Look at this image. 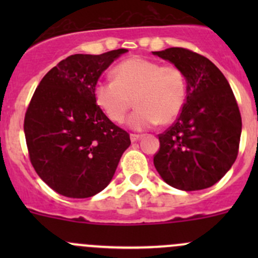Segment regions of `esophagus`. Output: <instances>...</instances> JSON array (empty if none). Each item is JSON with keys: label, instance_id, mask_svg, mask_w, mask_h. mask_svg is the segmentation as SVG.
<instances>
[{"label": "esophagus", "instance_id": "34e87169", "mask_svg": "<svg viewBox=\"0 0 258 258\" xmlns=\"http://www.w3.org/2000/svg\"><path fill=\"white\" fill-rule=\"evenodd\" d=\"M130 139H131L132 142H136V141H139L140 139H141V136H140V135H134V134H131V135H130Z\"/></svg>", "mask_w": 258, "mask_h": 258}]
</instances>
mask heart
Wrapping results in <instances>:
<instances>
[{
  "label": "heart",
  "mask_w": 258,
  "mask_h": 258,
  "mask_svg": "<svg viewBox=\"0 0 258 258\" xmlns=\"http://www.w3.org/2000/svg\"><path fill=\"white\" fill-rule=\"evenodd\" d=\"M113 80L98 81L93 88L96 105L114 123L123 122L132 106L128 126L141 131L156 123L170 124L182 112L187 100V79L175 64H162L144 57L119 62Z\"/></svg>",
  "instance_id": "heart-1"
}]
</instances>
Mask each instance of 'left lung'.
<instances>
[{"label": "left lung", "mask_w": 258, "mask_h": 258, "mask_svg": "<svg viewBox=\"0 0 258 258\" xmlns=\"http://www.w3.org/2000/svg\"><path fill=\"white\" fill-rule=\"evenodd\" d=\"M184 72L187 100L175 123L158 135L153 165L175 188L197 191L213 186L237 158L241 113L230 83L205 56L182 47L156 51Z\"/></svg>", "instance_id": "obj_1"}]
</instances>
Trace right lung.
<instances>
[{
  "label": "right lung",
  "instance_id": "obj_1",
  "mask_svg": "<svg viewBox=\"0 0 258 258\" xmlns=\"http://www.w3.org/2000/svg\"><path fill=\"white\" fill-rule=\"evenodd\" d=\"M126 48L72 54L49 70L25 114L26 144L33 168L62 196L87 199L112 179L130 135L98 108L93 88Z\"/></svg>",
  "mask_w": 258,
  "mask_h": 258
}]
</instances>
